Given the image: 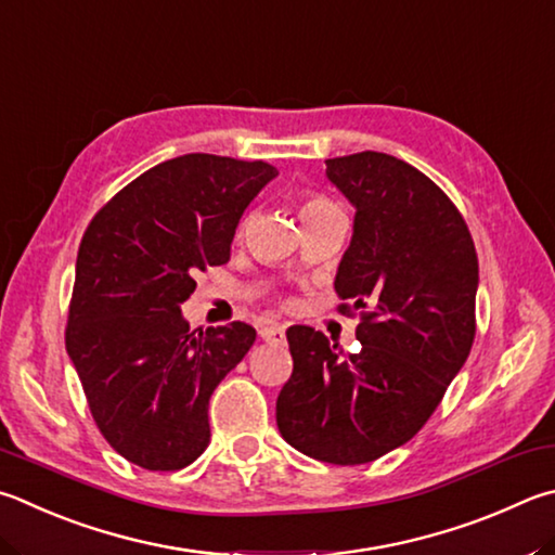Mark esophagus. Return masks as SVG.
Masks as SVG:
<instances>
[{"label": "esophagus", "instance_id": "1", "mask_svg": "<svg viewBox=\"0 0 555 555\" xmlns=\"http://www.w3.org/2000/svg\"><path fill=\"white\" fill-rule=\"evenodd\" d=\"M259 335H261V339H267V341H284L286 330L281 325H264L259 330Z\"/></svg>", "mask_w": 555, "mask_h": 555}]
</instances>
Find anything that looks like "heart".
Listing matches in <instances>:
<instances>
[{
  "instance_id": "obj_1",
  "label": "heart",
  "mask_w": 555,
  "mask_h": 555,
  "mask_svg": "<svg viewBox=\"0 0 555 555\" xmlns=\"http://www.w3.org/2000/svg\"><path fill=\"white\" fill-rule=\"evenodd\" d=\"M335 214H341V208L335 204V201L322 196V194H310L304 201V208H300V216H304V220L322 218V216H335Z\"/></svg>"
}]
</instances>
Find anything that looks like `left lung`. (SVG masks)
Returning <instances> with one entry per match:
<instances>
[{
    "label": "left lung",
    "mask_w": 555,
    "mask_h": 555,
    "mask_svg": "<svg viewBox=\"0 0 555 555\" xmlns=\"http://www.w3.org/2000/svg\"><path fill=\"white\" fill-rule=\"evenodd\" d=\"M325 165L357 208L335 291L339 312L359 310L361 349L345 354L318 330L288 327L294 374L276 425L306 456L357 466L415 437L466 364L478 255L459 208L420 169L374 150Z\"/></svg>",
    "instance_id": "left-lung-1"
}]
</instances>
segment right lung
I'll return each instance as SVG.
<instances>
[{
    "mask_svg": "<svg viewBox=\"0 0 555 555\" xmlns=\"http://www.w3.org/2000/svg\"><path fill=\"white\" fill-rule=\"evenodd\" d=\"M279 172L191 153L147 169L92 218L77 251L65 347L99 431L147 470L206 451L208 400L255 345L247 322L189 330L196 274L230 259L245 208Z\"/></svg>",
    "mask_w": 555,
    "mask_h": 555,
    "instance_id": "1",
    "label": "right lung"
}]
</instances>
